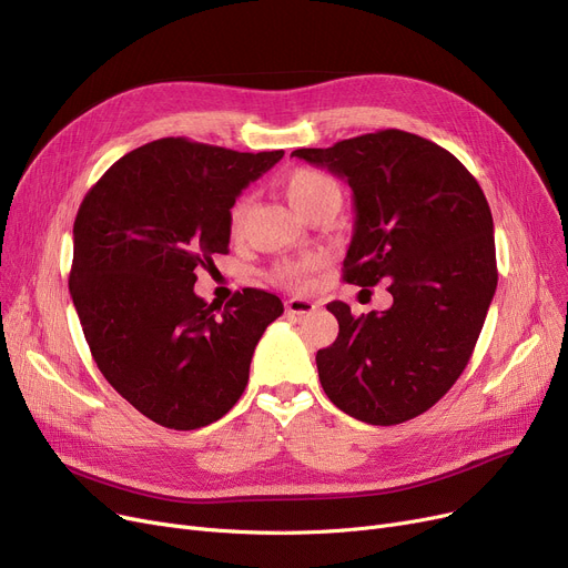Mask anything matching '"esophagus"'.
<instances>
[{
    "label": "esophagus",
    "instance_id": "obj_1",
    "mask_svg": "<svg viewBox=\"0 0 568 568\" xmlns=\"http://www.w3.org/2000/svg\"><path fill=\"white\" fill-rule=\"evenodd\" d=\"M285 311L287 315H306L315 311V304L308 300H302V296H292V300L285 302Z\"/></svg>",
    "mask_w": 568,
    "mask_h": 568
}]
</instances>
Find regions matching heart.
<instances>
[{"label":"heart","mask_w":568,"mask_h":568,"mask_svg":"<svg viewBox=\"0 0 568 568\" xmlns=\"http://www.w3.org/2000/svg\"><path fill=\"white\" fill-rule=\"evenodd\" d=\"M285 195L292 204V209L302 219L311 212L313 206L326 202V200H341V189L334 182L329 174H324L320 170L311 168H300L285 176ZM246 209L248 200L239 197L232 209H230V227L236 232L242 230L244 219H246ZM317 266V260H300V262H285L276 268V278L294 285V287H308L311 285V272Z\"/></svg>","instance_id":"obj_1"}]
</instances>
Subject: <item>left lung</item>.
Wrapping results in <instances>:
<instances>
[{
	"instance_id": "1",
	"label": "left lung",
	"mask_w": 568,
	"mask_h": 568,
	"mask_svg": "<svg viewBox=\"0 0 568 568\" xmlns=\"http://www.w3.org/2000/svg\"><path fill=\"white\" fill-rule=\"evenodd\" d=\"M292 156L343 176L354 230L343 278L392 283V308L326 304L338 338L317 352L324 394L354 419L394 426L430 409L465 371L497 287L493 214L439 144L386 129Z\"/></svg>"
}]
</instances>
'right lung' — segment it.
<instances>
[{
    "instance_id": "obj_1",
    "label": "right lung",
    "mask_w": 568,
    "mask_h": 568,
    "mask_svg": "<svg viewBox=\"0 0 568 568\" xmlns=\"http://www.w3.org/2000/svg\"><path fill=\"white\" fill-rule=\"evenodd\" d=\"M283 154L163 138L119 159L78 209L69 287L87 345L112 389L159 426L195 430L227 414L283 315L264 290L225 308L193 292L197 268L227 253L239 193Z\"/></svg>"
}]
</instances>
